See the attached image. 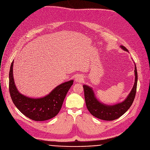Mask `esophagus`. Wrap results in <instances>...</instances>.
<instances>
[{
  "label": "esophagus",
  "instance_id": "esophagus-1",
  "mask_svg": "<svg viewBox=\"0 0 150 150\" xmlns=\"http://www.w3.org/2000/svg\"><path fill=\"white\" fill-rule=\"evenodd\" d=\"M82 80H83V77H82V76H80V75H77V76L76 77L75 80H76V81H77V82H80V81H82Z\"/></svg>",
  "mask_w": 150,
  "mask_h": 150
}]
</instances>
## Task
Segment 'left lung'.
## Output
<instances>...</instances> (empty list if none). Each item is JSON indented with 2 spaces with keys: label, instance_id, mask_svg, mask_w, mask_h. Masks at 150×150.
<instances>
[{
  "label": "left lung",
  "instance_id": "1",
  "mask_svg": "<svg viewBox=\"0 0 150 150\" xmlns=\"http://www.w3.org/2000/svg\"><path fill=\"white\" fill-rule=\"evenodd\" d=\"M122 49L128 51L124 46L121 45ZM135 83L129 95L126 99L114 105H106L100 103L95 96L93 89L87 85H83L86 105L88 110L93 116L105 121H113L123 115L131 107L135 97L138 74L135 64Z\"/></svg>",
  "mask_w": 150,
  "mask_h": 150
}]
</instances>
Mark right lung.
I'll return each instance as SVG.
<instances>
[{"label":"right lung","mask_w":150,"mask_h":150,"mask_svg":"<svg viewBox=\"0 0 150 150\" xmlns=\"http://www.w3.org/2000/svg\"><path fill=\"white\" fill-rule=\"evenodd\" d=\"M13 61L9 71V92L13 103L25 116L35 121H44L55 117L60 110L73 80L56 87L44 98L34 99L20 93L15 84L13 76Z\"/></svg>","instance_id":"add662e5"}]
</instances>
